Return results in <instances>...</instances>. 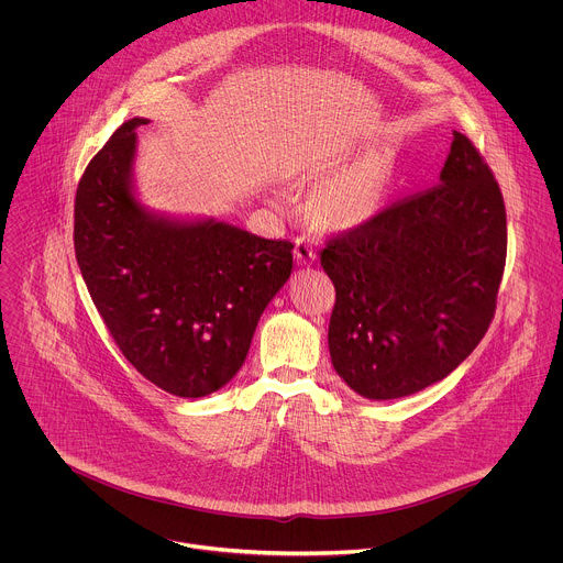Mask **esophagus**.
<instances>
[{"mask_svg": "<svg viewBox=\"0 0 563 563\" xmlns=\"http://www.w3.org/2000/svg\"><path fill=\"white\" fill-rule=\"evenodd\" d=\"M294 256H296V263L298 265H311L316 263L318 258V252H316V243L311 239H296V247H294Z\"/></svg>", "mask_w": 563, "mask_h": 563, "instance_id": "34e87169", "label": "esophagus"}]
</instances>
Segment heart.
I'll return each mask as SVG.
<instances>
[{"mask_svg":"<svg viewBox=\"0 0 563 563\" xmlns=\"http://www.w3.org/2000/svg\"><path fill=\"white\" fill-rule=\"evenodd\" d=\"M342 153L327 164L342 162ZM386 188V168L379 157L366 155L331 177L311 199L316 219L335 230H353L373 219Z\"/></svg>","mask_w":563,"mask_h":563,"instance_id":"obj_1","label":"heart"}]
</instances>
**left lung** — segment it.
Here are the masks:
<instances>
[{
	"label": "left lung",
	"instance_id": "8db88e82",
	"mask_svg": "<svg viewBox=\"0 0 563 563\" xmlns=\"http://www.w3.org/2000/svg\"><path fill=\"white\" fill-rule=\"evenodd\" d=\"M507 258V212L476 146L454 131L439 186L329 241V353L357 395L426 390L485 338Z\"/></svg>",
	"mask_w": 563,
	"mask_h": 563
}]
</instances>
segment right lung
<instances>
[{"mask_svg":"<svg viewBox=\"0 0 563 563\" xmlns=\"http://www.w3.org/2000/svg\"><path fill=\"white\" fill-rule=\"evenodd\" d=\"M142 124L126 120L82 173L76 261L133 368L175 397L199 399L243 366L265 307L291 276L294 245L214 217L146 208L133 175Z\"/></svg>","mask_w":563,"mask_h":563,"instance_id":"1","label":"right lung"}]
</instances>
